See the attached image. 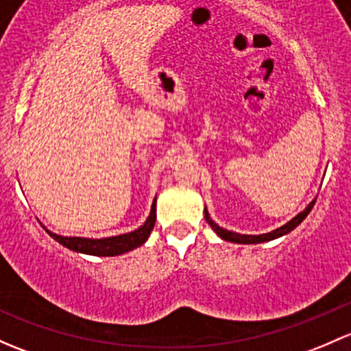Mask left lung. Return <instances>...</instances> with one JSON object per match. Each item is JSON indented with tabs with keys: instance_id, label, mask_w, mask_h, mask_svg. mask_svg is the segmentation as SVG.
Wrapping results in <instances>:
<instances>
[{
	"instance_id": "1",
	"label": "left lung",
	"mask_w": 351,
	"mask_h": 351,
	"mask_svg": "<svg viewBox=\"0 0 351 351\" xmlns=\"http://www.w3.org/2000/svg\"><path fill=\"white\" fill-rule=\"evenodd\" d=\"M314 202H316V199H314L313 202H311V204L308 206V208L304 209V211L299 213V215L295 216V218H292L291 221L285 223L284 226H280V228H277V230L270 231V233H265V234H240V233H233V231H228V230L221 228V226H218V225H216L215 221H213L211 218H209V215H208V211H206V209H204V218H206V221H208V225L211 226V228L215 230L216 233H218L219 237L223 238V240H226V241H233V243H243V245H250V243H263V241L276 240V238L282 237V234L289 233V231L294 230L295 226L301 225L302 219H304L306 216L309 215L311 209H313Z\"/></svg>"
}]
</instances>
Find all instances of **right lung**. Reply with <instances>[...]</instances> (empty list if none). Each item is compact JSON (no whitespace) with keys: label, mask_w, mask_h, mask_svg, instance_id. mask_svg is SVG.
<instances>
[{"label":"right lung","mask_w":351,"mask_h":351,"mask_svg":"<svg viewBox=\"0 0 351 351\" xmlns=\"http://www.w3.org/2000/svg\"><path fill=\"white\" fill-rule=\"evenodd\" d=\"M155 201L152 204L150 209V216L147 218V221L140 226L138 230L132 231V233L126 234H118V237H111V238H101V240H91V238H66L60 237V234L50 233V237L53 240L59 241L60 245L67 247L69 250L74 252H81V254H88V255H96V256H114V255H121L126 254V252L133 250V248L140 247V245L145 243L149 240L152 230L155 226Z\"/></svg>","instance_id":"add662e5"}]
</instances>
